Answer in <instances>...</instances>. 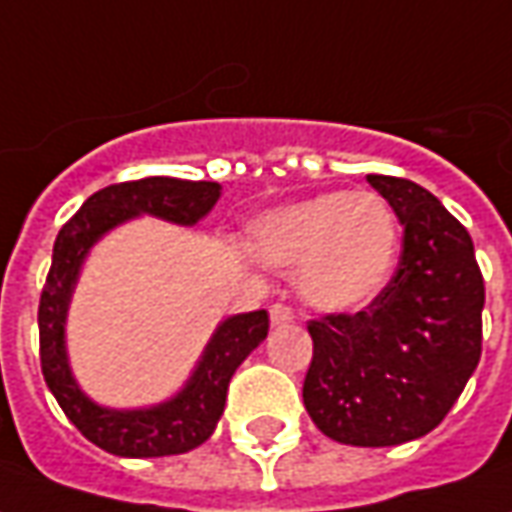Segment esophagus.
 <instances>
[{
    "label": "esophagus",
    "instance_id": "obj_1",
    "mask_svg": "<svg viewBox=\"0 0 512 512\" xmlns=\"http://www.w3.org/2000/svg\"><path fill=\"white\" fill-rule=\"evenodd\" d=\"M268 318H271V324H274V327H285V324H291L293 321V310L285 305H271Z\"/></svg>",
    "mask_w": 512,
    "mask_h": 512
}]
</instances>
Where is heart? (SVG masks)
<instances>
[{"instance_id": "1", "label": "heart", "mask_w": 512, "mask_h": 512, "mask_svg": "<svg viewBox=\"0 0 512 512\" xmlns=\"http://www.w3.org/2000/svg\"><path fill=\"white\" fill-rule=\"evenodd\" d=\"M244 252L257 266L293 271L307 307L343 316L391 282L399 221L374 191H318L255 216L244 227Z\"/></svg>"}]
</instances>
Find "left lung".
<instances>
[{
  "instance_id": "obj_1",
  "label": "left lung",
  "mask_w": 512,
  "mask_h": 512,
  "mask_svg": "<svg viewBox=\"0 0 512 512\" xmlns=\"http://www.w3.org/2000/svg\"><path fill=\"white\" fill-rule=\"evenodd\" d=\"M366 180L405 227L402 257L371 305L307 327L302 399L332 441L399 446L441 424L480 363L485 285L471 235L427 188Z\"/></svg>"
}]
</instances>
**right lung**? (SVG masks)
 Returning a JSON list of instances; mask_svg holds the SVG:
<instances>
[{
	"instance_id": "right-lung-1",
	"label": "right lung",
	"mask_w": 512,
	"mask_h": 512,
	"mask_svg": "<svg viewBox=\"0 0 512 512\" xmlns=\"http://www.w3.org/2000/svg\"><path fill=\"white\" fill-rule=\"evenodd\" d=\"M219 182L146 177L96 191L57 232L52 268L38 307L41 368L49 391L77 430L119 457L185 455L213 435L224 413L227 388L235 368L268 335V313H235L219 321L194 371L169 399L144 407H107L94 402L74 377L66 343V321L82 266L105 235L132 219H163L177 227H194L216 207Z\"/></svg>"
}]
</instances>
